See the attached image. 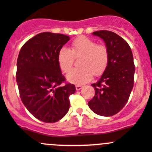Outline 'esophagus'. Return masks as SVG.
Returning <instances> with one entry per match:
<instances>
[{"mask_svg":"<svg viewBox=\"0 0 152 152\" xmlns=\"http://www.w3.org/2000/svg\"><path fill=\"white\" fill-rule=\"evenodd\" d=\"M83 86H79V85H76V89L77 90V91H79V90L83 88Z\"/></svg>","mask_w":152,"mask_h":152,"instance_id":"34e87169","label":"esophagus"}]
</instances>
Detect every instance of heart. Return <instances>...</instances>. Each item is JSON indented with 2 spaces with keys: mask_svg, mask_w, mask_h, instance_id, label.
<instances>
[{
  "mask_svg": "<svg viewBox=\"0 0 152 152\" xmlns=\"http://www.w3.org/2000/svg\"><path fill=\"white\" fill-rule=\"evenodd\" d=\"M80 68L71 70L66 79L71 83L85 84L92 79L93 74L99 76L103 73L108 64L107 48L103 45H98L95 40L81 36L72 43L70 49L62 48L57 54V61L64 73H68L73 66L75 58H79Z\"/></svg>",
  "mask_w": 152,
  "mask_h": 152,
  "instance_id": "1",
  "label": "heart"
}]
</instances>
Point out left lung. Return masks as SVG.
Segmentation results:
<instances>
[{"label": "left lung", "instance_id": "left-lung-1", "mask_svg": "<svg viewBox=\"0 0 152 152\" xmlns=\"http://www.w3.org/2000/svg\"><path fill=\"white\" fill-rule=\"evenodd\" d=\"M92 34L105 42L109 61L99 80L91 84L95 94L88 104L96 114L110 117L122 110L133 88V56L128 43L117 34L106 30Z\"/></svg>", "mask_w": 152, "mask_h": 152}]
</instances>
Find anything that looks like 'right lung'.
<instances>
[{"mask_svg": "<svg viewBox=\"0 0 152 152\" xmlns=\"http://www.w3.org/2000/svg\"><path fill=\"white\" fill-rule=\"evenodd\" d=\"M69 37L52 32L39 33L27 41L16 62V83L23 104L45 123H54L66 115L74 85L66 83L58 65L57 54Z\"/></svg>", "mask_w": 152, "mask_h": 152, "instance_id": "1", "label": "right lung"}]
</instances>
